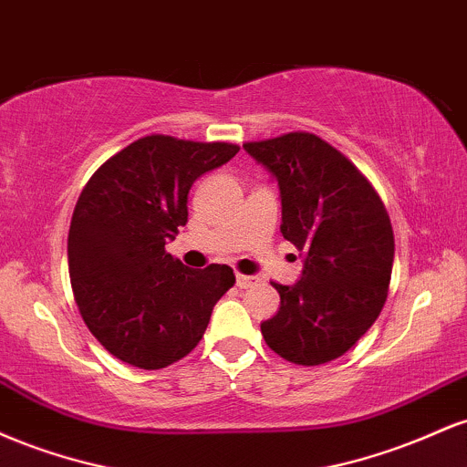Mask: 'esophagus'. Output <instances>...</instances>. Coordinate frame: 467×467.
Returning a JSON list of instances; mask_svg holds the SVG:
<instances>
[{
  "instance_id": "esophagus-1",
  "label": "esophagus",
  "mask_w": 467,
  "mask_h": 467,
  "mask_svg": "<svg viewBox=\"0 0 467 467\" xmlns=\"http://www.w3.org/2000/svg\"><path fill=\"white\" fill-rule=\"evenodd\" d=\"M259 283V278L256 276H245V275H237V287L241 289H248L252 285H256Z\"/></svg>"
}]
</instances>
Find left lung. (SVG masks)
<instances>
[{"mask_svg": "<svg viewBox=\"0 0 467 467\" xmlns=\"http://www.w3.org/2000/svg\"><path fill=\"white\" fill-rule=\"evenodd\" d=\"M244 149L276 180L281 233L303 256L294 285L272 283L281 307L261 323V334L294 364L336 360L367 334L387 301L395 254L387 208L360 171L314 133Z\"/></svg>", "mask_w": 467, "mask_h": 467, "instance_id": "obj_1", "label": "left lung"}]
</instances>
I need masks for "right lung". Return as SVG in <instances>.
Listing matches in <instances>:
<instances>
[{
    "mask_svg": "<svg viewBox=\"0 0 467 467\" xmlns=\"http://www.w3.org/2000/svg\"><path fill=\"white\" fill-rule=\"evenodd\" d=\"M237 151L147 136L85 184L67 234L69 281L88 329L118 360L151 371L189 356L234 285L228 265L191 270L164 245L189 222L192 182Z\"/></svg>",
    "mask_w": 467,
    "mask_h": 467,
    "instance_id": "add662e5",
    "label": "right lung"
}]
</instances>
